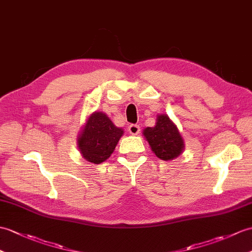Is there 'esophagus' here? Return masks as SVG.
Returning a JSON list of instances; mask_svg holds the SVG:
<instances>
[{
  "mask_svg": "<svg viewBox=\"0 0 252 252\" xmlns=\"http://www.w3.org/2000/svg\"><path fill=\"white\" fill-rule=\"evenodd\" d=\"M127 131H128V133L132 134V135H137L140 131V128L137 125H131V126H128Z\"/></svg>",
  "mask_w": 252,
  "mask_h": 252,
  "instance_id": "1",
  "label": "esophagus"
}]
</instances>
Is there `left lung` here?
Wrapping results in <instances>:
<instances>
[{"label": "left lung", "instance_id": "obj_1", "mask_svg": "<svg viewBox=\"0 0 252 252\" xmlns=\"http://www.w3.org/2000/svg\"><path fill=\"white\" fill-rule=\"evenodd\" d=\"M144 135L147 138L155 155L161 160H173L183 151L184 140L176 126L166 115L158 117L156 126L146 127Z\"/></svg>", "mask_w": 252, "mask_h": 252}]
</instances>
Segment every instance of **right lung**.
Returning a JSON list of instances; mask_svg holds the SVG:
<instances>
[{
  "label": "right lung",
  "mask_w": 252,
  "mask_h": 252,
  "mask_svg": "<svg viewBox=\"0 0 252 252\" xmlns=\"http://www.w3.org/2000/svg\"><path fill=\"white\" fill-rule=\"evenodd\" d=\"M124 131L103 113H93L78 137V146L87 161L99 164L114 153Z\"/></svg>",
  "instance_id": "1"
}]
</instances>
